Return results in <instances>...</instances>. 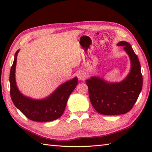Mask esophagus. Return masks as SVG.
Returning a JSON list of instances; mask_svg holds the SVG:
<instances>
[{"mask_svg": "<svg viewBox=\"0 0 152 152\" xmlns=\"http://www.w3.org/2000/svg\"><path fill=\"white\" fill-rule=\"evenodd\" d=\"M86 78V74L83 73V72H79V74H78V78L80 80H84Z\"/></svg>", "mask_w": 152, "mask_h": 152, "instance_id": "1", "label": "esophagus"}]
</instances>
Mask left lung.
<instances>
[{
    "label": "left lung",
    "mask_w": 152,
    "mask_h": 152,
    "mask_svg": "<svg viewBox=\"0 0 152 152\" xmlns=\"http://www.w3.org/2000/svg\"><path fill=\"white\" fill-rule=\"evenodd\" d=\"M131 61V70L120 82H109L98 76L86 80L89 96L95 110L103 115L124 114L130 111L137 102L142 88V76L138 58L129 43L121 41Z\"/></svg>",
    "instance_id": "left-lung-1"
}]
</instances>
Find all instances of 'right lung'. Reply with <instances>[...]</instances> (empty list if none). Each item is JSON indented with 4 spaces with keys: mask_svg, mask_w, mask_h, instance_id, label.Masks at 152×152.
<instances>
[{
    "mask_svg": "<svg viewBox=\"0 0 152 152\" xmlns=\"http://www.w3.org/2000/svg\"><path fill=\"white\" fill-rule=\"evenodd\" d=\"M19 51L18 50L15 53L10 74V96L14 105L27 118L34 121H51L59 118L64 111L70 95L78 83L77 77L62 83L46 98L33 99L28 97L22 94L16 84L15 66Z\"/></svg>",
    "mask_w": 152,
    "mask_h": 152,
    "instance_id": "add662e5",
    "label": "right lung"
}]
</instances>
